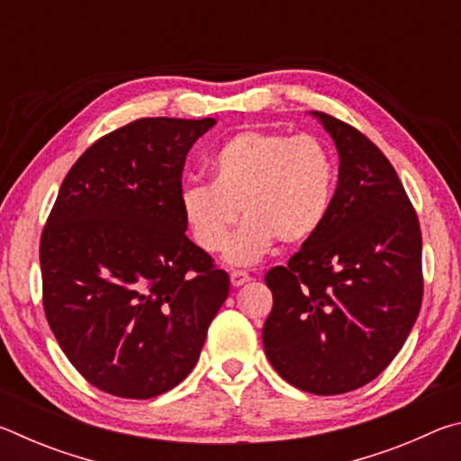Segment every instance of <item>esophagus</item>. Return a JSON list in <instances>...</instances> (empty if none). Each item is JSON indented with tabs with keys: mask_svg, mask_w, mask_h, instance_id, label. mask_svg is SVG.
<instances>
[{
	"mask_svg": "<svg viewBox=\"0 0 461 461\" xmlns=\"http://www.w3.org/2000/svg\"><path fill=\"white\" fill-rule=\"evenodd\" d=\"M230 278H231V286H241V285L248 283L249 275H248V272H241V270H233Z\"/></svg>",
	"mask_w": 461,
	"mask_h": 461,
	"instance_id": "esophagus-1",
	"label": "esophagus"
}]
</instances>
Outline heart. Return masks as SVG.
I'll use <instances>...</instances> for the list:
<instances>
[{
    "label": "heart",
    "instance_id": "b5f03b06",
    "mask_svg": "<svg viewBox=\"0 0 461 461\" xmlns=\"http://www.w3.org/2000/svg\"><path fill=\"white\" fill-rule=\"evenodd\" d=\"M212 183L183 189L186 228L201 249L220 252L233 225L225 260L249 267L267 256L275 241L303 244L330 217L338 168L321 140L309 134L246 130L231 136L213 154Z\"/></svg>",
    "mask_w": 461,
    "mask_h": 461
}]
</instances>
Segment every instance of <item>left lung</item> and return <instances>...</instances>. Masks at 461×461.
Listing matches in <instances>:
<instances>
[{
    "mask_svg": "<svg viewBox=\"0 0 461 461\" xmlns=\"http://www.w3.org/2000/svg\"><path fill=\"white\" fill-rule=\"evenodd\" d=\"M339 154L330 217L286 267L268 270L264 352L288 384L343 394L401 352L423 301L420 228L396 170L362 131L311 112Z\"/></svg>",
    "mask_w": 461,
    "mask_h": 461,
    "instance_id": "8db88e82",
    "label": "left lung"
}]
</instances>
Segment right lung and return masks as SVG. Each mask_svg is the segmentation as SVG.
Here are the masks:
<instances>
[{
	"mask_svg": "<svg viewBox=\"0 0 461 461\" xmlns=\"http://www.w3.org/2000/svg\"><path fill=\"white\" fill-rule=\"evenodd\" d=\"M213 118H142L99 138L68 170L41 238L42 303L81 376L122 399L183 382L230 294L186 238L183 168Z\"/></svg>",
	"mask_w": 461,
	"mask_h": 461,
	"instance_id": "obj_1",
	"label": "right lung"
}]
</instances>
